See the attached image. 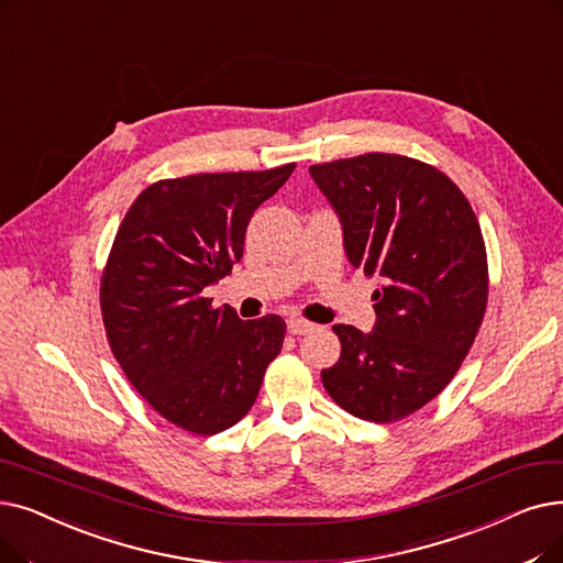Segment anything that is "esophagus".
<instances>
[{
	"mask_svg": "<svg viewBox=\"0 0 563 563\" xmlns=\"http://www.w3.org/2000/svg\"><path fill=\"white\" fill-rule=\"evenodd\" d=\"M287 331L291 335H306V333L314 331V324L301 320V317H291V320H287Z\"/></svg>",
	"mask_w": 563,
	"mask_h": 563,
	"instance_id": "34e87169",
	"label": "esophagus"
}]
</instances>
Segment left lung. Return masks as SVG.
<instances>
[{
	"label": "left lung",
	"instance_id": "1",
	"mask_svg": "<svg viewBox=\"0 0 563 563\" xmlns=\"http://www.w3.org/2000/svg\"><path fill=\"white\" fill-rule=\"evenodd\" d=\"M342 225L354 268L379 278L375 327L335 324L340 358L322 371L329 396L354 417H409L457 373L485 314L487 260L476 216L437 167L398 154L310 165Z\"/></svg>",
	"mask_w": 563,
	"mask_h": 563
}]
</instances>
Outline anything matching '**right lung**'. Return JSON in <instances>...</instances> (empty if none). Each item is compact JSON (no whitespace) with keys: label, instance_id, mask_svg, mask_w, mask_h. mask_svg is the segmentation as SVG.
<instances>
[{"label":"right lung","instance_id":"1","mask_svg":"<svg viewBox=\"0 0 563 563\" xmlns=\"http://www.w3.org/2000/svg\"><path fill=\"white\" fill-rule=\"evenodd\" d=\"M295 167L152 184L117 230L101 280L106 333L137 394L177 428L216 434L239 423L283 347L278 314L243 322L202 289L243 257L251 216Z\"/></svg>","mask_w":563,"mask_h":563}]
</instances>
